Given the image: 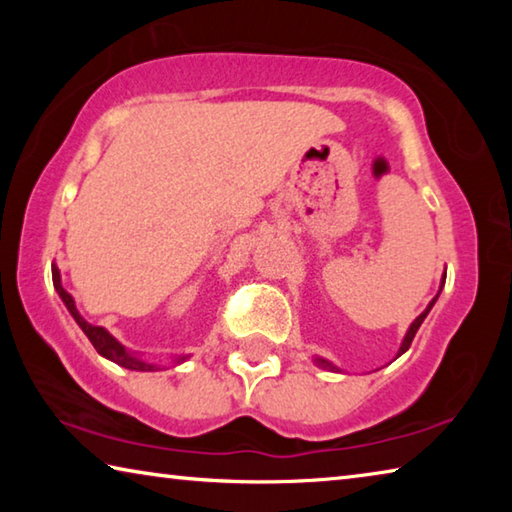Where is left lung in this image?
Wrapping results in <instances>:
<instances>
[{
	"label": "left lung",
	"instance_id": "left-lung-1",
	"mask_svg": "<svg viewBox=\"0 0 512 512\" xmlns=\"http://www.w3.org/2000/svg\"><path fill=\"white\" fill-rule=\"evenodd\" d=\"M443 284H445V277H443ZM443 284H440V291H443ZM440 291H438V296H440ZM438 296H436V298H433V300L429 302V307H427V309H424V311H422V314H420L418 318H415V320H413V323H411V327H409V332H406V336H404V341H402V345H400V352H397V357H400V354H404L406 350H409V348H411V341H413V336H415V332H418V329H420V325H422V320H424V318H427V314H429V311H431V307H433V302H436V300H438ZM314 361H316V366H318V368H325V370H334V372H341L339 368H336V366H334V363H329L327 359H320V357H316Z\"/></svg>",
	"mask_w": 512,
	"mask_h": 512
}]
</instances>
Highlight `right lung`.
I'll use <instances>...</instances> for the list:
<instances>
[{
	"instance_id": "add662e5",
	"label": "right lung",
	"mask_w": 512,
	"mask_h": 512,
	"mask_svg": "<svg viewBox=\"0 0 512 512\" xmlns=\"http://www.w3.org/2000/svg\"><path fill=\"white\" fill-rule=\"evenodd\" d=\"M51 277H54V289L58 291V296H60V300L65 302V307H67V311L69 314L74 316V320L76 323H79V327L83 329L85 332V336H88L90 339V343L94 345V350H97L101 357H106V359H110V361H115L117 366H124V368H128V370H140V372H153V370H160V366H155V363H149V361H142L140 357H137V354H133V352H128L124 345H121L115 336H112L110 332H106V329L103 327H97V325H90L88 320H85L81 314H79V309H76V305H74V298L69 296V293L63 289V284H60V271H58V266L54 264L51 266ZM187 357H178L176 359V363H180V361H185Z\"/></svg>"
}]
</instances>
